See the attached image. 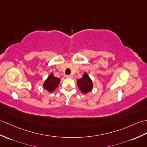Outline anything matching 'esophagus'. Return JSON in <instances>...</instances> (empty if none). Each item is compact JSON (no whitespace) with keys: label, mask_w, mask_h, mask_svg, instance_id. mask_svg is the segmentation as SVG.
<instances>
[{"label":"esophagus","mask_w":147,"mask_h":147,"mask_svg":"<svg viewBox=\"0 0 147 147\" xmlns=\"http://www.w3.org/2000/svg\"><path fill=\"white\" fill-rule=\"evenodd\" d=\"M66 77L67 78H73V75L70 74V75H66Z\"/></svg>","instance_id":"esophagus-1"}]
</instances>
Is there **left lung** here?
Returning <instances> with one entry per match:
<instances>
[{
	"label": "left lung",
	"mask_w": 147,
	"mask_h": 147,
	"mask_svg": "<svg viewBox=\"0 0 147 147\" xmlns=\"http://www.w3.org/2000/svg\"><path fill=\"white\" fill-rule=\"evenodd\" d=\"M77 84L80 90L84 94L91 91L93 88V81L86 73H84L80 79L77 80Z\"/></svg>",
	"instance_id": "1"
}]
</instances>
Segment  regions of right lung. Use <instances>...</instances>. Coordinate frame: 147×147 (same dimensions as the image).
<instances>
[{"instance_id": "add662e5", "label": "right lung", "mask_w": 147, "mask_h": 147, "mask_svg": "<svg viewBox=\"0 0 147 147\" xmlns=\"http://www.w3.org/2000/svg\"><path fill=\"white\" fill-rule=\"evenodd\" d=\"M60 79L54 76L53 73H51L47 79L44 81L43 88L49 93H53L56 90L60 83Z\"/></svg>"}]
</instances>
